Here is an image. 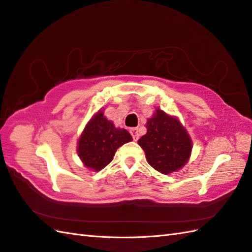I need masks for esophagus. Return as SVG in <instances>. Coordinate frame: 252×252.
I'll list each match as a JSON object with an SVG mask.
<instances>
[{"mask_svg": "<svg viewBox=\"0 0 252 252\" xmlns=\"http://www.w3.org/2000/svg\"><path fill=\"white\" fill-rule=\"evenodd\" d=\"M130 133H131V136H132V139L133 140H138V138H139V131H138V128L137 127H132V128H130Z\"/></svg>", "mask_w": 252, "mask_h": 252, "instance_id": "esophagus-1", "label": "esophagus"}]
</instances>
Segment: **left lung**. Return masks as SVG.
<instances>
[{"mask_svg": "<svg viewBox=\"0 0 252 252\" xmlns=\"http://www.w3.org/2000/svg\"><path fill=\"white\" fill-rule=\"evenodd\" d=\"M147 133L138 143L146 153L148 163L162 174L182 168L191 152V140L175 117L157 110L147 122Z\"/></svg>", "mask_w": 252, "mask_h": 252, "instance_id": "obj_1", "label": "left lung"}]
</instances>
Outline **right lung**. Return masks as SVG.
<instances>
[{"instance_id":"1","label":"right lung","mask_w":252,"mask_h":252,"mask_svg":"<svg viewBox=\"0 0 252 252\" xmlns=\"http://www.w3.org/2000/svg\"><path fill=\"white\" fill-rule=\"evenodd\" d=\"M132 139L126 129L114 124L97 112L86 126L78 142V156L87 167L100 171L109 164L117 149Z\"/></svg>"}]
</instances>
